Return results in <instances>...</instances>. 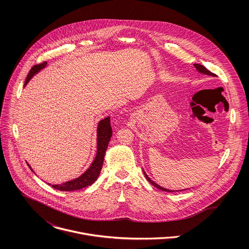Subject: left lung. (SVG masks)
I'll return each instance as SVG.
<instances>
[{
    "instance_id": "left-lung-1",
    "label": "left lung",
    "mask_w": 249,
    "mask_h": 249,
    "mask_svg": "<svg viewBox=\"0 0 249 249\" xmlns=\"http://www.w3.org/2000/svg\"><path fill=\"white\" fill-rule=\"evenodd\" d=\"M194 66L196 68V70L199 71V72H201V73H205V74H208V75H212V76H215V74L213 73L212 71H209V70H207L204 66H202V65H200V64H194ZM143 175H144V177L145 178L147 179V181L150 183V184H152L154 187H156V188H158L159 190H161V191H165V192H174V191H171V190H167V189H165V188H163V187H161V186H159L158 184H156L154 181H152L150 178H148L147 176H146V174L144 173V171H143ZM182 191V190H181Z\"/></svg>"
}]
</instances>
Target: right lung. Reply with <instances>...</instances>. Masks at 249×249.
<instances>
[{"label": "right lung", "instance_id": "obj_1", "mask_svg": "<svg viewBox=\"0 0 249 249\" xmlns=\"http://www.w3.org/2000/svg\"><path fill=\"white\" fill-rule=\"evenodd\" d=\"M47 65V62H43L40 64L35 65L31 71L29 72L27 79L25 81V86L27 83L31 80V78L36 74V72L43 69ZM98 135H97V155L90 166V168L79 178H75L71 181L62 183L60 185H53L52 187L59 190V191H65V192H70V191H76L80 190L82 188H85L87 186L92 185L100 176L101 170L103 168L104 160H105V154L107 151L108 142L111 139L112 136V128L110 124V117H107L106 119L102 120L99 123L98 125ZM31 168V166H29ZM33 171V170H32Z\"/></svg>", "mask_w": 249, "mask_h": 249}]
</instances>
